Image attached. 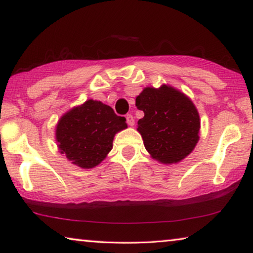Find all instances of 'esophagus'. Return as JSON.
<instances>
[{
	"mask_svg": "<svg viewBox=\"0 0 253 253\" xmlns=\"http://www.w3.org/2000/svg\"><path fill=\"white\" fill-rule=\"evenodd\" d=\"M126 122H127V124L129 126H134V124H135L134 117H132L131 115H127V116H126Z\"/></svg>",
	"mask_w": 253,
	"mask_h": 253,
	"instance_id": "obj_1",
	"label": "esophagus"
}]
</instances>
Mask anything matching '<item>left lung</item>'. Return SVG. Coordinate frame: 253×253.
I'll list each match as a JSON object with an SVG mask.
<instances>
[{"label":"left lung","instance_id":"left-lung-1","mask_svg":"<svg viewBox=\"0 0 253 253\" xmlns=\"http://www.w3.org/2000/svg\"><path fill=\"white\" fill-rule=\"evenodd\" d=\"M136 107L144 111L137 130L154 160L175 164L192 153L199 142L201 122L190 98L170 85L146 87L136 97Z\"/></svg>","mask_w":253,"mask_h":253}]
</instances>
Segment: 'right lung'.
Wrapping results in <instances>:
<instances>
[{
  "label": "right lung",
  "mask_w": 253,
  "mask_h": 253,
  "mask_svg": "<svg viewBox=\"0 0 253 253\" xmlns=\"http://www.w3.org/2000/svg\"><path fill=\"white\" fill-rule=\"evenodd\" d=\"M127 128L126 118L117 116L101 101L89 99L63 115L55 128L59 151L72 164L92 169L113 148L115 134Z\"/></svg>",
  "instance_id": "right-lung-1"
}]
</instances>
